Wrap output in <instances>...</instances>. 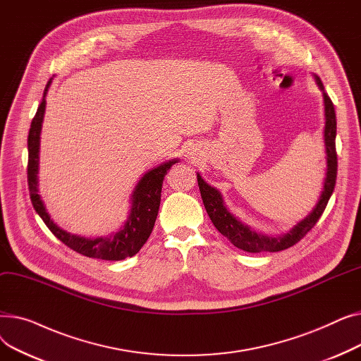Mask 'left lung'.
Returning <instances> with one entry per match:
<instances>
[{
	"label": "left lung",
	"instance_id": "left-lung-1",
	"mask_svg": "<svg viewBox=\"0 0 361 361\" xmlns=\"http://www.w3.org/2000/svg\"><path fill=\"white\" fill-rule=\"evenodd\" d=\"M316 85L324 93V106H325V130H324V140H325V149H326V177L324 181V188L317 199L316 206L313 211L302 219L293 228L276 237L264 235L262 233H256L250 226L244 225L240 222L233 214L228 212L226 206L224 204V199L216 188L207 184L200 174H197V184L200 196L204 204V209L209 215L211 221L216 226V230L228 238L235 247L249 252V253H262V252H281L286 250L295 243H298L302 237H305L313 226L319 221V218L324 214L325 207L328 204L329 197L332 196V192L335 188L336 181V168H338V159H336V149H335V137H336V116L335 108L325 92L324 83L320 82L317 75H314Z\"/></svg>",
	"mask_w": 361,
	"mask_h": 361
}]
</instances>
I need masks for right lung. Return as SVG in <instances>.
<instances>
[{"label":"right lung","instance_id":"add662e5","mask_svg":"<svg viewBox=\"0 0 361 361\" xmlns=\"http://www.w3.org/2000/svg\"><path fill=\"white\" fill-rule=\"evenodd\" d=\"M51 83L52 79H49V82L47 83L42 102L37 106V111L32 120L27 137V184L33 209L42 218L45 225L56 238L63 241L71 250L83 256L102 260H123L126 257L135 256L143 247V244L147 241L152 230H154L161 203L162 183L166 171L178 161L169 159L155 168H152L139 180L135 190L131 193V206L127 221L117 233H112L111 235L105 237L86 238L64 231L59 225L54 224L45 209L41 196L37 195V192H39V188H37V171H39L41 130L47 106L45 98Z\"/></svg>","mask_w":361,"mask_h":361}]
</instances>
